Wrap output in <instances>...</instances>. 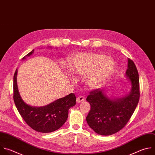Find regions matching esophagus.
<instances>
[{"label": "esophagus", "mask_w": 155, "mask_h": 155, "mask_svg": "<svg viewBox=\"0 0 155 155\" xmlns=\"http://www.w3.org/2000/svg\"><path fill=\"white\" fill-rule=\"evenodd\" d=\"M84 100H85L84 97H83V96H79V97L77 98V99H76V102L78 103H79L83 101Z\"/></svg>", "instance_id": "obj_1"}]
</instances>
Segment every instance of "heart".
Segmentation results:
<instances>
[{"label":"heart","mask_w":155,"mask_h":155,"mask_svg":"<svg viewBox=\"0 0 155 155\" xmlns=\"http://www.w3.org/2000/svg\"><path fill=\"white\" fill-rule=\"evenodd\" d=\"M115 61L104 54L97 52H82L71 61V70L78 77L86 76L88 86L96 88L109 78L115 69Z\"/></svg>","instance_id":"heart-1"}]
</instances>
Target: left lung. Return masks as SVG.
Segmentation results:
<instances>
[{"instance_id": "left-lung-1", "label": "left lung", "mask_w": 155, "mask_h": 155, "mask_svg": "<svg viewBox=\"0 0 155 155\" xmlns=\"http://www.w3.org/2000/svg\"><path fill=\"white\" fill-rule=\"evenodd\" d=\"M131 83V91L126 97L110 100L102 89L90 91L86 100L91 109L86 117L89 127L98 134L109 136L124 128L134 113L140 97L139 78L134 61L128 58L126 72Z\"/></svg>"}]
</instances>
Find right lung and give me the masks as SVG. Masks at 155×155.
I'll list each match as a JSON object with an SVG mask.
<instances>
[{
  "label": "right lung",
  "instance_id": "obj_1",
  "mask_svg": "<svg viewBox=\"0 0 155 155\" xmlns=\"http://www.w3.org/2000/svg\"><path fill=\"white\" fill-rule=\"evenodd\" d=\"M34 50L25 56L32 55ZM25 58V57L23 59ZM16 70L13 77V100L16 107L27 124L36 131L47 133L53 132L62 126L67 121L68 110L76 104V98L74 94L60 98L43 107H33L25 104L19 94Z\"/></svg>",
  "mask_w": 155,
  "mask_h": 155
}]
</instances>
